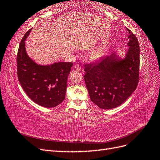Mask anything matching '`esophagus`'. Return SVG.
<instances>
[{
	"mask_svg": "<svg viewBox=\"0 0 160 160\" xmlns=\"http://www.w3.org/2000/svg\"><path fill=\"white\" fill-rule=\"evenodd\" d=\"M74 67H75V69L76 70L79 71L81 70V66L79 64H76Z\"/></svg>",
	"mask_w": 160,
	"mask_h": 160,
	"instance_id": "34e87169",
	"label": "esophagus"
}]
</instances>
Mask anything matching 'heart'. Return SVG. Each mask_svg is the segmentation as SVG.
Listing matches in <instances>:
<instances>
[{"instance_id": "b5f03b06", "label": "heart", "mask_w": 160, "mask_h": 160, "mask_svg": "<svg viewBox=\"0 0 160 160\" xmlns=\"http://www.w3.org/2000/svg\"><path fill=\"white\" fill-rule=\"evenodd\" d=\"M103 54H104V48L103 47H101L92 52L89 55V58L90 59L93 60V61L98 60L100 59V58L103 56Z\"/></svg>"}]
</instances>
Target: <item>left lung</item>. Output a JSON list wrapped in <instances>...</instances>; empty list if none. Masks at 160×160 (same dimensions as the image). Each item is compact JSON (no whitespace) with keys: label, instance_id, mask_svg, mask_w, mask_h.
<instances>
[{"label":"left lung","instance_id":"8db88e82","mask_svg":"<svg viewBox=\"0 0 160 160\" xmlns=\"http://www.w3.org/2000/svg\"><path fill=\"white\" fill-rule=\"evenodd\" d=\"M129 47L124 59L117 55L101 57L94 64L85 65L83 77L91 101L101 109H109L124 103L137 88L139 73V45L127 28Z\"/></svg>","mask_w":160,"mask_h":160}]
</instances>
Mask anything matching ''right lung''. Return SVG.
I'll return each mask as SVG.
<instances>
[{
  "instance_id": "obj_1",
  "label": "right lung",
  "mask_w": 160,
  "mask_h": 160,
  "mask_svg": "<svg viewBox=\"0 0 160 160\" xmlns=\"http://www.w3.org/2000/svg\"><path fill=\"white\" fill-rule=\"evenodd\" d=\"M31 29L25 33L19 45L17 57L18 79L34 102L45 108H55L65 98L67 81L72 62H59L47 66L35 63L27 55L25 47Z\"/></svg>"
}]
</instances>
